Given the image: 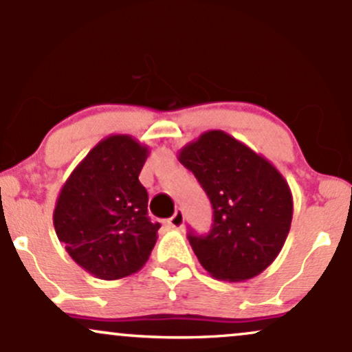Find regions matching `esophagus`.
Wrapping results in <instances>:
<instances>
[{"mask_svg":"<svg viewBox=\"0 0 352 352\" xmlns=\"http://www.w3.org/2000/svg\"><path fill=\"white\" fill-rule=\"evenodd\" d=\"M167 223L170 225L172 228L180 230L182 227H184V212H182V210H177V212L173 213L170 218H168Z\"/></svg>","mask_w":352,"mask_h":352,"instance_id":"esophagus-1","label":"esophagus"}]
</instances>
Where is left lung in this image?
<instances>
[{
	"instance_id": "8db88e82",
	"label": "left lung",
	"mask_w": 352,
	"mask_h": 352,
	"mask_svg": "<svg viewBox=\"0 0 352 352\" xmlns=\"http://www.w3.org/2000/svg\"><path fill=\"white\" fill-rule=\"evenodd\" d=\"M179 160L207 192L212 232L188 235L210 276L252 280L280 254L293 220V195L274 165L223 131H207L179 151Z\"/></svg>"
}]
</instances>
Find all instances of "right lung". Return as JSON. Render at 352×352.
<instances>
[{
    "mask_svg": "<svg viewBox=\"0 0 352 352\" xmlns=\"http://www.w3.org/2000/svg\"><path fill=\"white\" fill-rule=\"evenodd\" d=\"M151 148L129 134H111L89 151L64 182L52 223L66 252L99 280H119L147 263L160 225L147 217L139 180Z\"/></svg>",
    "mask_w": 352,
    "mask_h": 352,
    "instance_id": "right-lung-1",
    "label": "right lung"
}]
</instances>
